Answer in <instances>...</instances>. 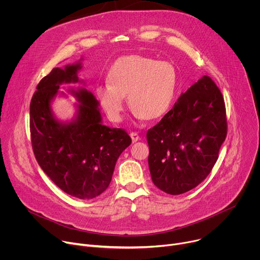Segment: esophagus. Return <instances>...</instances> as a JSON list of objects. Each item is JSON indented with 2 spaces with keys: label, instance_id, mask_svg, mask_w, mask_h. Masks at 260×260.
<instances>
[{
  "label": "esophagus",
  "instance_id": "obj_1",
  "mask_svg": "<svg viewBox=\"0 0 260 260\" xmlns=\"http://www.w3.org/2000/svg\"><path fill=\"white\" fill-rule=\"evenodd\" d=\"M129 136H131V138H132L133 143H136L137 141L140 140V136H139L137 133H135V132H132V133L129 134Z\"/></svg>",
  "mask_w": 260,
  "mask_h": 260
}]
</instances>
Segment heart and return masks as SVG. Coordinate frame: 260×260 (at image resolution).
I'll return each mask as SVG.
<instances>
[{"mask_svg":"<svg viewBox=\"0 0 260 260\" xmlns=\"http://www.w3.org/2000/svg\"><path fill=\"white\" fill-rule=\"evenodd\" d=\"M106 81L96 87L95 96L110 120L121 121L125 95L136 117L153 120L171 109L179 75L170 61L133 54L119 57L111 64Z\"/></svg>","mask_w":260,"mask_h":260,"instance_id":"heart-1","label":"heart"}]
</instances>
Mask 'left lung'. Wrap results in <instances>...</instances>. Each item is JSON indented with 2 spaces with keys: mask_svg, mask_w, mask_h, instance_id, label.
<instances>
[{
  "mask_svg": "<svg viewBox=\"0 0 260 260\" xmlns=\"http://www.w3.org/2000/svg\"><path fill=\"white\" fill-rule=\"evenodd\" d=\"M226 134L223 96L204 76L147 132L148 164L155 186L173 196L197 187L216 164Z\"/></svg>",
  "mask_w": 260,
  "mask_h": 260,
  "instance_id": "left-lung-1",
  "label": "left lung"
}]
</instances>
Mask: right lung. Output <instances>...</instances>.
<instances>
[{"instance_id": "obj_1", "label": "right lung", "mask_w": 260, "mask_h": 260, "mask_svg": "<svg viewBox=\"0 0 260 260\" xmlns=\"http://www.w3.org/2000/svg\"><path fill=\"white\" fill-rule=\"evenodd\" d=\"M81 60L54 68L39 82L29 105V128L32 151L44 173L66 193L90 200L108 188L116 161L132 139L124 129L103 124L100 103L84 87L70 89L78 101L74 118L55 117L51 103L59 86L84 83L78 77Z\"/></svg>"}]
</instances>
